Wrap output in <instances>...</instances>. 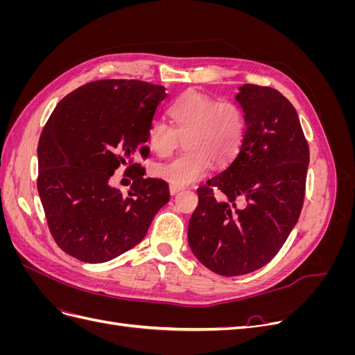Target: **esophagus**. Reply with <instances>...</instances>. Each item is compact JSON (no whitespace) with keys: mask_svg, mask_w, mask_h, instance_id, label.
<instances>
[{"mask_svg":"<svg viewBox=\"0 0 355 355\" xmlns=\"http://www.w3.org/2000/svg\"><path fill=\"white\" fill-rule=\"evenodd\" d=\"M182 191V187H176V185H170V194L171 196H175V194H178V192H180Z\"/></svg>","mask_w":355,"mask_h":355,"instance_id":"1","label":"esophagus"}]
</instances>
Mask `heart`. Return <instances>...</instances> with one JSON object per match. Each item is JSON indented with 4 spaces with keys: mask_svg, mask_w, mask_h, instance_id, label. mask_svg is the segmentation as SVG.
Listing matches in <instances>:
<instances>
[{
    "mask_svg": "<svg viewBox=\"0 0 355 355\" xmlns=\"http://www.w3.org/2000/svg\"><path fill=\"white\" fill-rule=\"evenodd\" d=\"M168 115L173 127L154 120L148 127L146 141L158 157H170L184 139V154L153 168L157 178L170 185L192 184L207 173L211 163L223 167L240 153L247 125L239 103L188 92L170 106Z\"/></svg>",
    "mask_w": 355,
    "mask_h": 355,
    "instance_id": "obj_1",
    "label": "heart"
}]
</instances>
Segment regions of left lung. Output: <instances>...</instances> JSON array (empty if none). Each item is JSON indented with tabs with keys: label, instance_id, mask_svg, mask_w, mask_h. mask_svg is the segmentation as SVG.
<instances>
[{
	"label": "left lung",
	"instance_id": "left-lung-1",
	"mask_svg": "<svg viewBox=\"0 0 355 355\" xmlns=\"http://www.w3.org/2000/svg\"><path fill=\"white\" fill-rule=\"evenodd\" d=\"M235 99L245 115L240 153L198 188L188 227L197 259L225 277L265 266L280 252L304 206L309 148L293 105L271 87L244 84ZM216 190L227 197L218 200ZM243 198L241 208L234 200Z\"/></svg>",
	"mask_w": 355,
	"mask_h": 355
}]
</instances>
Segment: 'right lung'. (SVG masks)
<instances>
[{
    "instance_id": "obj_1",
    "label": "right lung",
    "mask_w": 355,
    "mask_h": 355,
    "mask_svg": "<svg viewBox=\"0 0 355 355\" xmlns=\"http://www.w3.org/2000/svg\"><path fill=\"white\" fill-rule=\"evenodd\" d=\"M166 96L139 80L93 81L65 96L42 128L38 194L53 239L75 259L102 263L130 250L168 201L167 182L135 163ZM120 166L134 179L128 196L109 185Z\"/></svg>"
}]
</instances>
